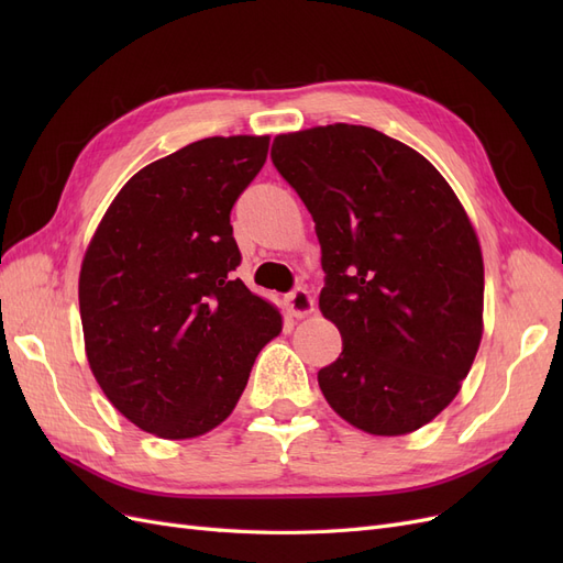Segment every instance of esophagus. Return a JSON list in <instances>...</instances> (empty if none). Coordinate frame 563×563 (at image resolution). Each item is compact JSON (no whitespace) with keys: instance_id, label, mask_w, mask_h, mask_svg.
Masks as SVG:
<instances>
[{"instance_id":"esophagus-1","label":"esophagus","mask_w":563,"mask_h":563,"mask_svg":"<svg viewBox=\"0 0 563 563\" xmlns=\"http://www.w3.org/2000/svg\"><path fill=\"white\" fill-rule=\"evenodd\" d=\"M284 305L288 314L296 319H302L314 312V298L310 296V291H305V288H294V291L284 298Z\"/></svg>"}]
</instances>
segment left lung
Listing matches in <instances>:
<instances>
[{"instance_id":"left-lung-1","label":"left lung","mask_w":563,"mask_h":563,"mask_svg":"<svg viewBox=\"0 0 563 563\" xmlns=\"http://www.w3.org/2000/svg\"><path fill=\"white\" fill-rule=\"evenodd\" d=\"M272 162L314 218L319 310L343 352L319 387L352 428L401 437L455 399L484 333L479 236L420 152L354 124L279 133Z\"/></svg>"}]
</instances>
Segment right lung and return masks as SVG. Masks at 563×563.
<instances>
[{
  "label": "right lung",
  "mask_w": 563,
  "mask_h": 563,
  "mask_svg": "<svg viewBox=\"0 0 563 563\" xmlns=\"http://www.w3.org/2000/svg\"><path fill=\"white\" fill-rule=\"evenodd\" d=\"M267 147L269 135H213L143 166L84 253V350L110 404L143 432L218 428L282 333L275 305L232 277L242 255L230 211Z\"/></svg>",
  "instance_id": "1"
}]
</instances>
